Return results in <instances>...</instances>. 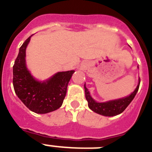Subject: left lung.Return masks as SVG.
<instances>
[{"mask_svg": "<svg viewBox=\"0 0 152 152\" xmlns=\"http://www.w3.org/2000/svg\"><path fill=\"white\" fill-rule=\"evenodd\" d=\"M139 84H140V78H139V84L135 91L131 94L126 97L120 98L118 100H110L103 103H97L95 101L91 96L88 88H86L84 84V91H85V97L87 101L88 102V107L91 110L96 113L98 114L103 115L105 116H113L122 113L126 110V108L129 105L132 100H133L137 92L139 91Z\"/></svg>", "mask_w": 152, "mask_h": 152, "instance_id": "left-lung-1", "label": "left lung"}]
</instances>
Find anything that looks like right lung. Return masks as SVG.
<instances>
[{"mask_svg": "<svg viewBox=\"0 0 152 152\" xmlns=\"http://www.w3.org/2000/svg\"><path fill=\"white\" fill-rule=\"evenodd\" d=\"M31 36L21 45L14 61L13 88L17 96L29 110L36 113H48L62 105L68 82L75 71L58 72L43 82L36 80L26 66V49Z\"/></svg>", "mask_w": 152, "mask_h": 152, "instance_id": "obj_1", "label": "right lung"}]
</instances>
